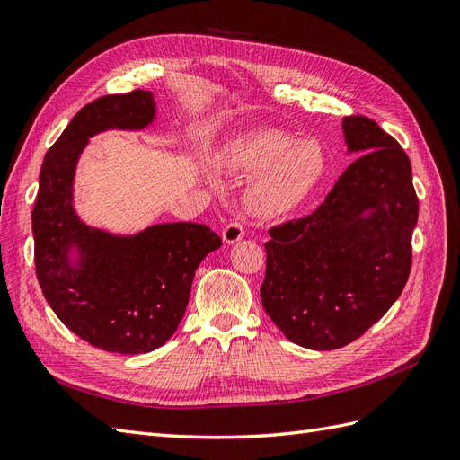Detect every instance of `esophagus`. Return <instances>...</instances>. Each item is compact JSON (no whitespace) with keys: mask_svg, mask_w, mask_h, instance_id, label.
I'll use <instances>...</instances> for the list:
<instances>
[{"mask_svg":"<svg viewBox=\"0 0 460 460\" xmlns=\"http://www.w3.org/2000/svg\"><path fill=\"white\" fill-rule=\"evenodd\" d=\"M245 235V230L242 226V222L234 220V222H228V225L225 226V230H222V242L232 245L235 242H240Z\"/></svg>","mask_w":460,"mask_h":460,"instance_id":"esophagus-1","label":"esophagus"}]
</instances>
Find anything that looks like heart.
<instances>
[{
    "mask_svg": "<svg viewBox=\"0 0 460 460\" xmlns=\"http://www.w3.org/2000/svg\"><path fill=\"white\" fill-rule=\"evenodd\" d=\"M222 169L251 174L243 205L259 218L294 211L318 186L326 171V153L313 137H297L282 130L245 132L218 153Z\"/></svg>",
    "mask_w": 460,
    "mask_h": 460,
    "instance_id": "1",
    "label": "heart"
}]
</instances>
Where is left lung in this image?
Wrapping results in <instances>:
<instances>
[{
	"instance_id": "8db88e82",
	"label": "left lung",
	"mask_w": 460,
	"mask_h": 460,
	"mask_svg": "<svg viewBox=\"0 0 460 460\" xmlns=\"http://www.w3.org/2000/svg\"><path fill=\"white\" fill-rule=\"evenodd\" d=\"M360 153L309 217L269 230L261 301L284 336L314 351L355 341L405 288L419 198L407 153L367 117L341 122Z\"/></svg>"
}]
</instances>
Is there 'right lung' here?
Instances as JSON below:
<instances>
[{
  "instance_id": "right-lung-1",
  "label": "right lung",
  "mask_w": 460,
  "mask_h": 460,
  "mask_svg": "<svg viewBox=\"0 0 460 460\" xmlns=\"http://www.w3.org/2000/svg\"><path fill=\"white\" fill-rule=\"evenodd\" d=\"M147 90L103 95L82 107L46 153L32 211L36 276L61 323L103 351L137 355L171 340L199 262L220 247L198 222H164L132 235L88 226L73 205L80 153L105 130L155 120Z\"/></svg>"
}]
</instances>
